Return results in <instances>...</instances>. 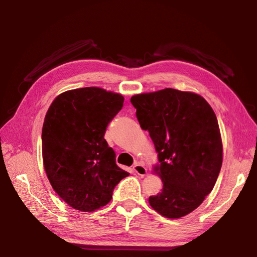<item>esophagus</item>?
<instances>
[{
  "label": "esophagus",
  "instance_id": "esophagus-1",
  "mask_svg": "<svg viewBox=\"0 0 257 257\" xmlns=\"http://www.w3.org/2000/svg\"><path fill=\"white\" fill-rule=\"evenodd\" d=\"M133 169H134V172L139 176L144 177V176L147 175V168L143 164H141V163H136V164L133 167Z\"/></svg>",
  "mask_w": 257,
  "mask_h": 257
}]
</instances>
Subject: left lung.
<instances>
[{"label":"left lung","instance_id":"1","mask_svg":"<svg viewBox=\"0 0 257 257\" xmlns=\"http://www.w3.org/2000/svg\"><path fill=\"white\" fill-rule=\"evenodd\" d=\"M131 103L160 162L154 172L163 190L149 197L150 206L168 219L191 213L212 191L222 166L223 146L213 109L196 93L170 88L136 94Z\"/></svg>","mask_w":257,"mask_h":257}]
</instances>
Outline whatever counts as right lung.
<instances>
[{"instance_id": "1", "label": "right lung", "mask_w": 257, "mask_h": 257, "mask_svg": "<svg viewBox=\"0 0 257 257\" xmlns=\"http://www.w3.org/2000/svg\"><path fill=\"white\" fill-rule=\"evenodd\" d=\"M124 97L102 88L69 90L54 98L42 132L45 172L72 208L92 212L107 205L114 186L130 174L115 164L104 135Z\"/></svg>"}]
</instances>
